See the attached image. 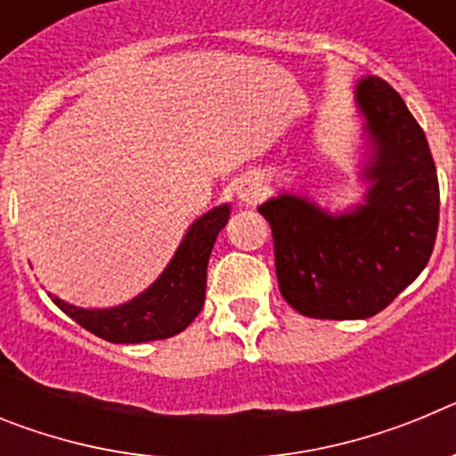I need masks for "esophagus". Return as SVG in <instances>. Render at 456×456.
<instances>
[{"instance_id":"esophagus-1","label":"esophagus","mask_w":456,"mask_h":456,"mask_svg":"<svg viewBox=\"0 0 456 456\" xmlns=\"http://www.w3.org/2000/svg\"><path fill=\"white\" fill-rule=\"evenodd\" d=\"M237 199L244 205H256L257 200L263 199V183L257 178H253V175L241 178L240 183H237Z\"/></svg>"}]
</instances>
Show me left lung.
Instances as JSON below:
<instances>
[{"instance_id":"obj_1","label":"left lung","mask_w":456,"mask_h":456,"mask_svg":"<svg viewBox=\"0 0 456 456\" xmlns=\"http://www.w3.org/2000/svg\"><path fill=\"white\" fill-rule=\"evenodd\" d=\"M356 100L377 151L363 208L331 216L292 193L257 208L272 225L283 299L315 320L381 313L416 281L436 241L441 193L425 132L384 79L358 82Z\"/></svg>"}]
</instances>
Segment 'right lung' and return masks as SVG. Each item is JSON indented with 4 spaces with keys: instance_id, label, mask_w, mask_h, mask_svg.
Masks as SVG:
<instances>
[{
    "instance_id": "obj_1",
    "label": "right lung",
    "mask_w": 456,
    "mask_h": 456,
    "mask_svg": "<svg viewBox=\"0 0 456 456\" xmlns=\"http://www.w3.org/2000/svg\"><path fill=\"white\" fill-rule=\"evenodd\" d=\"M228 205L215 208L189 228L173 260L155 283L130 304L107 310H84L52 297L68 317L93 336L118 345L164 340L184 331L205 304L208 260L216 235L228 224Z\"/></svg>"
}]
</instances>
